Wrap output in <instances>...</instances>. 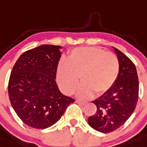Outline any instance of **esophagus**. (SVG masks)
<instances>
[{
  "label": "esophagus",
  "instance_id": "esophagus-1",
  "mask_svg": "<svg viewBox=\"0 0 147 147\" xmlns=\"http://www.w3.org/2000/svg\"><path fill=\"white\" fill-rule=\"evenodd\" d=\"M76 103L78 104H81V105H84L87 103V101L86 100H76Z\"/></svg>",
  "mask_w": 147,
  "mask_h": 147
}]
</instances>
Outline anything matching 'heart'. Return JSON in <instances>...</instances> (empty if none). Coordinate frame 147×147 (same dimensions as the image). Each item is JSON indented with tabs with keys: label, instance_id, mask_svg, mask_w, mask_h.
Instances as JSON below:
<instances>
[{
	"label": "heart",
	"instance_id": "b5f03b06",
	"mask_svg": "<svg viewBox=\"0 0 147 147\" xmlns=\"http://www.w3.org/2000/svg\"><path fill=\"white\" fill-rule=\"evenodd\" d=\"M120 62L115 54L96 47H78L69 53L67 59L58 63L57 81L66 95L75 92L82 81L78 95L88 98L95 93L107 92L117 81Z\"/></svg>",
	"mask_w": 147,
	"mask_h": 147
}]
</instances>
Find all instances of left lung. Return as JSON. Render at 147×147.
I'll return each instance as SVG.
<instances>
[{
    "mask_svg": "<svg viewBox=\"0 0 147 147\" xmlns=\"http://www.w3.org/2000/svg\"><path fill=\"white\" fill-rule=\"evenodd\" d=\"M120 62L117 81L107 92L92 101L96 105L95 114L88 118L89 126L103 133L121 127L133 113L138 99L137 70L132 61L113 47Z\"/></svg>",
    "mask_w": 147,
    "mask_h": 147,
    "instance_id": "1",
    "label": "left lung"
}]
</instances>
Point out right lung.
<instances>
[{
	"label": "right lung",
	"mask_w": 147,
	"mask_h": 147,
	"mask_svg": "<svg viewBox=\"0 0 147 147\" xmlns=\"http://www.w3.org/2000/svg\"><path fill=\"white\" fill-rule=\"evenodd\" d=\"M60 46L44 44L29 49L17 60L9 77L8 92L14 110L29 127L46 129L57 122L75 101L56 84Z\"/></svg>",
	"instance_id": "right-lung-1"
}]
</instances>
